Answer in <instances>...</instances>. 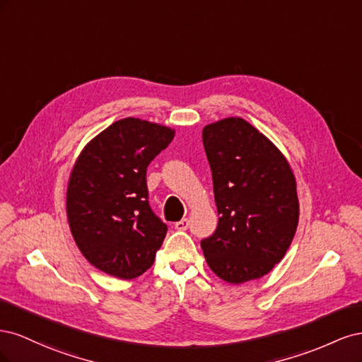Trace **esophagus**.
Returning <instances> with one entry per match:
<instances>
[{
    "label": "esophagus",
    "mask_w": 362,
    "mask_h": 362,
    "mask_svg": "<svg viewBox=\"0 0 362 362\" xmlns=\"http://www.w3.org/2000/svg\"><path fill=\"white\" fill-rule=\"evenodd\" d=\"M189 228V221L187 218H182V221L175 223V229H178V231H185V229Z\"/></svg>",
    "instance_id": "esophagus-1"
}]
</instances>
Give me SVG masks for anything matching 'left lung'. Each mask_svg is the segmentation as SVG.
<instances>
[{
    "mask_svg": "<svg viewBox=\"0 0 362 362\" xmlns=\"http://www.w3.org/2000/svg\"><path fill=\"white\" fill-rule=\"evenodd\" d=\"M218 225L201 242L206 264L229 284L262 278L288 250L299 223L296 178L286 156L242 117L202 129Z\"/></svg>",
    "mask_w": 362,
    "mask_h": 362,
    "instance_id": "8db88e82",
    "label": "left lung"
}]
</instances>
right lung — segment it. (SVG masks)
<instances>
[{
  "label": "right lung",
  "mask_w": 362,
  "mask_h": 362,
  "mask_svg": "<svg viewBox=\"0 0 362 362\" xmlns=\"http://www.w3.org/2000/svg\"><path fill=\"white\" fill-rule=\"evenodd\" d=\"M175 137L149 120H116L76 158L66 190L71 234L93 267L133 279L154 264L168 226L148 202L146 168Z\"/></svg>",
  "instance_id": "right-lung-1"
}]
</instances>
